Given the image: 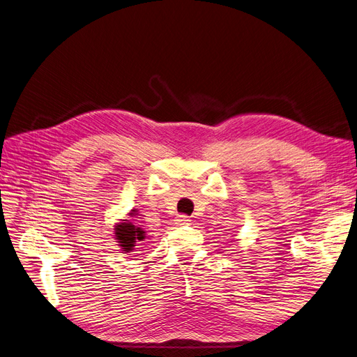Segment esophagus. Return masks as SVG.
I'll list each match as a JSON object with an SVG mask.
<instances>
[{"mask_svg":"<svg viewBox=\"0 0 357 357\" xmlns=\"http://www.w3.org/2000/svg\"><path fill=\"white\" fill-rule=\"evenodd\" d=\"M175 222H176V225H179V227H182V225H190V218L188 216H185V215H179L176 219H175Z\"/></svg>","mask_w":357,"mask_h":357,"instance_id":"obj_1","label":"esophagus"}]
</instances>
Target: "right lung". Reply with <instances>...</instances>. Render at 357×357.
<instances>
[{
    "label": "right lung",
    "instance_id": "add662e5",
    "mask_svg": "<svg viewBox=\"0 0 357 357\" xmlns=\"http://www.w3.org/2000/svg\"><path fill=\"white\" fill-rule=\"evenodd\" d=\"M132 215V213H130ZM114 234H116V240H119V245H121L123 250L122 252L129 253L132 248H134L137 241L144 240V231L134 225L130 222H123L119 223V225L114 228Z\"/></svg>",
    "mask_w": 357,
    "mask_h": 357
}]
</instances>
